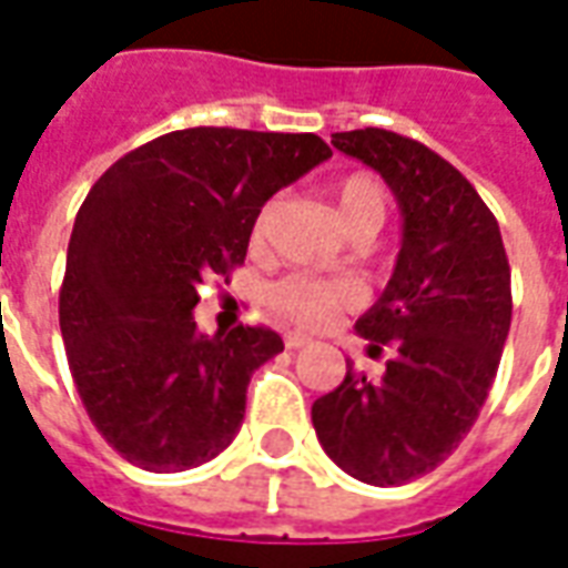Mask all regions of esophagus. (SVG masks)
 I'll return each instance as SVG.
<instances>
[{
  "instance_id": "1",
  "label": "esophagus",
  "mask_w": 568,
  "mask_h": 568,
  "mask_svg": "<svg viewBox=\"0 0 568 568\" xmlns=\"http://www.w3.org/2000/svg\"><path fill=\"white\" fill-rule=\"evenodd\" d=\"M283 341H285V346H288V349H301V346L310 344L307 334H301V332H285Z\"/></svg>"
}]
</instances>
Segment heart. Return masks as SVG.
<instances>
[{
    "mask_svg": "<svg viewBox=\"0 0 568 568\" xmlns=\"http://www.w3.org/2000/svg\"><path fill=\"white\" fill-rule=\"evenodd\" d=\"M334 203L337 215L349 234H377L389 215V191L377 175L353 173L337 182L334 187ZM271 206L255 222V236H261L267 222ZM358 301L356 283L349 280H332V276H307V273H292L283 276L267 288V304H271L283 320L295 322L301 328H320L332 322L341 310H349Z\"/></svg>",
    "mask_w": 568,
    "mask_h": 568,
    "instance_id": "b5f03b06",
    "label": "heart"
}]
</instances>
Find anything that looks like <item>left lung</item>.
<instances>
[{"instance_id": "1", "label": "left lung", "mask_w": 568, "mask_h": 568, "mask_svg": "<svg viewBox=\"0 0 568 568\" xmlns=\"http://www.w3.org/2000/svg\"><path fill=\"white\" fill-rule=\"evenodd\" d=\"M402 210V252L381 301L356 322L371 353L393 346L381 381L353 371L313 402L322 450L356 480L398 487L450 456L475 426L511 328V267L475 185L393 130L334 133Z\"/></svg>"}]
</instances>
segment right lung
<instances>
[{
  "label": "right lung",
  "mask_w": 568,
  "mask_h": 568,
  "mask_svg": "<svg viewBox=\"0 0 568 568\" xmlns=\"http://www.w3.org/2000/svg\"><path fill=\"white\" fill-rule=\"evenodd\" d=\"M328 158L313 133L191 128L97 179L69 236L60 332L88 417L128 463L185 471L234 440L248 377L283 337L200 334L197 285L243 264L261 206Z\"/></svg>",
  "instance_id": "right-lung-1"
}]
</instances>
